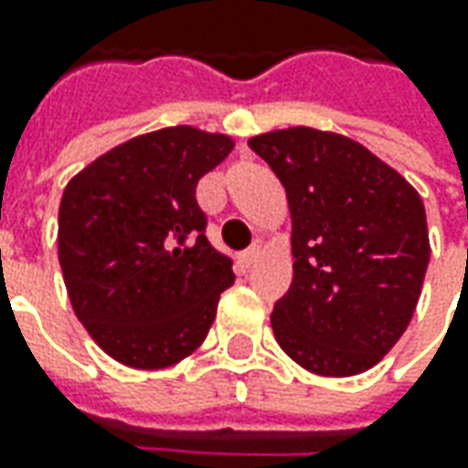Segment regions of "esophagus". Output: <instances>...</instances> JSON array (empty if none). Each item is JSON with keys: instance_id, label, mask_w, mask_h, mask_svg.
I'll return each mask as SVG.
<instances>
[{"instance_id": "obj_1", "label": "esophagus", "mask_w": 468, "mask_h": 468, "mask_svg": "<svg viewBox=\"0 0 468 468\" xmlns=\"http://www.w3.org/2000/svg\"><path fill=\"white\" fill-rule=\"evenodd\" d=\"M262 255V242H255L252 247H247L242 255H239V261L242 265H252V262H258V258Z\"/></svg>"}]
</instances>
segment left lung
<instances>
[{"label":"left lung","instance_id":"left-lung-1","mask_svg":"<svg viewBox=\"0 0 468 468\" xmlns=\"http://www.w3.org/2000/svg\"><path fill=\"white\" fill-rule=\"evenodd\" d=\"M292 210L294 279L271 325L297 365L325 378L375 367L404 335L430 262L420 192L365 145L289 127L247 143Z\"/></svg>","mask_w":468,"mask_h":468}]
</instances>
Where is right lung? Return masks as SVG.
I'll list each match as a JSON object with an SVG mask.
<instances>
[{"label":"right lung","mask_w":468,"mask_h":468,"mask_svg":"<svg viewBox=\"0 0 468 468\" xmlns=\"http://www.w3.org/2000/svg\"><path fill=\"white\" fill-rule=\"evenodd\" d=\"M231 148L229 135L176 124L112 148L64 187L57 244L67 294L90 338L127 367L189 356L234 283L195 197Z\"/></svg>","instance_id":"1"}]
</instances>
